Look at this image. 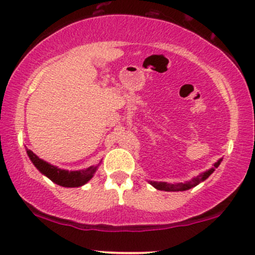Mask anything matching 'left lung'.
I'll return each mask as SVG.
<instances>
[{
  "label": "left lung",
  "mask_w": 255,
  "mask_h": 255,
  "mask_svg": "<svg viewBox=\"0 0 255 255\" xmlns=\"http://www.w3.org/2000/svg\"><path fill=\"white\" fill-rule=\"evenodd\" d=\"M220 162H222V158H220L218 162H215L214 166L212 167L211 169L207 170V172H205V173H202V174H200L197 178H194L192 180L186 181V183L167 184V183H163V181H161V183H157V181H150V184L153 187H156L157 190H163V191H185V190H189V189H191V187L198 185L201 181L206 180V179L214 172V169L218 168V166L220 164Z\"/></svg>",
  "instance_id": "1"
}]
</instances>
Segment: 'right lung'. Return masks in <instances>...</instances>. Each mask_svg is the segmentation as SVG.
Masks as SVG:
<instances>
[{
	"label": "right lung",
	"instance_id": "obj_1",
	"mask_svg": "<svg viewBox=\"0 0 255 255\" xmlns=\"http://www.w3.org/2000/svg\"><path fill=\"white\" fill-rule=\"evenodd\" d=\"M26 152L36 168L40 170L42 174L49 178L53 183L58 184L60 186L78 187L85 185L87 181L91 180L98 168V166H91L82 170H71V172H69V170L60 169L58 167L52 166L48 162L37 157L31 150L26 149Z\"/></svg>",
	"mask_w": 255,
	"mask_h": 255
}]
</instances>
